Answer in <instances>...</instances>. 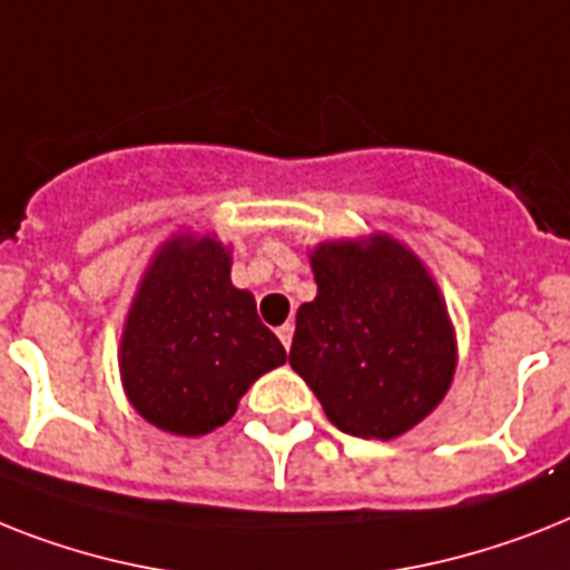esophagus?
<instances>
[{
    "label": "esophagus",
    "instance_id": "34e87169",
    "mask_svg": "<svg viewBox=\"0 0 570 570\" xmlns=\"http://www.w3.org/2000/svg\"><path fill=\"white\" fill-rule=\"evenodd\" d=\"M275 333H277V340L284 342V348L289 351V345H293V333H295V327L289 325V322H286V325H281V327H277Z\"/></svg>",
    "mask_w": 570,
    "mask_h": 570
}]
</instances>
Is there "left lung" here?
<instances>
[{
  "instance_id": "obj_1",
  "label": "left lung",
  "mask_w": 570,
  "mask_h": 570,
  "mask_svg": "<svg viewBox=\"0 0 570 570\" xmlns=\"http://www.w3.org/2000/svg\"><path fill=\"white\" fill-rule=\"evenodd\" d=\"M309 263L318 293L298 307L289 365L342 433L401 436L436 410L456 365L433 277L392 237L325 243Z\"/></svg>"
}]
</instances>
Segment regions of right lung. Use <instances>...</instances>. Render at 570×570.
Wrapping results in <instances>:
<instances>
[{
  "label": "right lung",
  "instance_id": "right-lung-1",
  "mask_svg": "<svg viewBox=\"0 0 570 570\" xmlns=\"http://www.w3.org/2000/svg\"><path fill=\"white\" fill-rule=\"evenodd\" d=\"M286 351L230 284L228 248L213 237L166 243L142 277L119 348L125 392L155 428L205 436L237 413Z\"/></svg>",
  "mask_w": 570,
  "mask_h": 570
}]
</instances>
